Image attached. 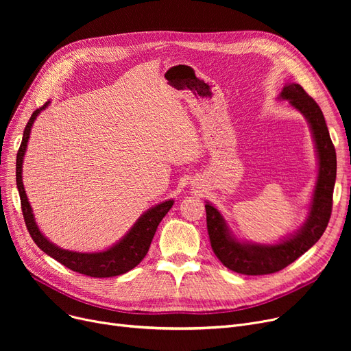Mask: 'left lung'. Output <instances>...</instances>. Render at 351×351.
<instances>
[{
  "label": "left lung",
  "mask_w": 351,
  "mask_h": 351,
  "mask_svg": "<svg viewBox=\"0 0 351 351\" xmlns=\"http://www.w3.org/2000/svg\"><path fill=\"white\" fill-rule=\"evenodd\" d=\"M278 99L289 101L290 106L299 110L307 121L316 147L317 179L303 225L276 243H256L239 239L223 215L210 202H206V222L212 249L228 269L241 274L276 273L299 259L324 233L333 205L337 169L336 149L320 106L299 84L293 82L283 86Z\"/></svg>",
  "instance_id": "obj_1"
}]
</instances>
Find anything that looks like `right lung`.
<instances>
[{"mask_svg": "<svg viewBox=\"0 0 351 351\" xmlns=\"http://www.w3.org/2000/svg\"><path fill=\"white\" fill-rule=\"evenodd\" d=\"M51 104L48 101L44 106L36 109L32 112L25 129L24 136L20 146V151L16 154V188L21 197V208L25 219L27 229L32 237V241L36 243L43 252H45L52 259L60 262L65 267L78 271L81 274L90 276V278H112V276L123 274L129 270H132L135 266L141 263V261L146 256L149 250L151 242L155 236V232L160 223V220L165 215L169 212L173 206V199H166L160 204L152 206L143 212L134 226L129 229L123 237H121L117 243L109 246L101 252H73L68 249H62L52 243L49 239L40 230L38 225L35 222V216L32 213V208L28 202L24 183H23V163L27 152V145L29 141L32 125L44 109Z\"/></svg>", "mask_w": 351, "mask_h": 351, "instance_id": "obj_1", "label": "right lung"}]
</instances>
